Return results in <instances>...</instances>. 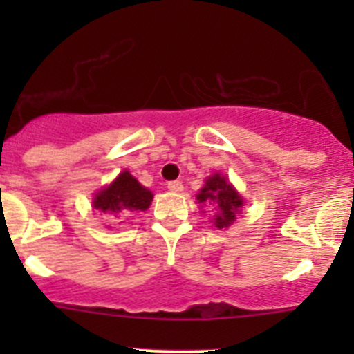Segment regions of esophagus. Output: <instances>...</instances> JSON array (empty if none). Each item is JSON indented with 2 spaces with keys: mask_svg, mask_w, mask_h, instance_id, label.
<instances>
[{
  "mask_svg": "<svg viewBox=\"0 0 354 354\" xmlns=\"http://www.w3.org/2000/svg\"><path fill=\"white\" fill-rule=\"evenodd\" d=\"M167 188H169V192H173V194H180V192H183V183H181V181H169V183H167Z\"/></svg>",
  "mask_w": 354,
  "mask_h": 354,
  "instance_id": "1",
  "label": "esophagus"
}]
</instances>
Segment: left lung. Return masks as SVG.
<instances>
[{
    "mask_svg": "<svg viewBox=\"0 0 354 354\" xmlns=\"http://www.w3.org/2000/svg\"><path fill=\"white\" fill-rule=\"evenodd\" d=\"M197 200L198 203L214 210L212 223L217 230L230 227L243 207V197L227 181V178L219 173H214L207 178L205 185L198 192Z\"/></svg>",
    "mask_w": 354,
    "mask_h": 354,
    "instance_id": "obj_1",
    "label": "left lung"
}]
</instances>
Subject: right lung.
<instances>
[{
    "label": "right lung",
    "mask_w": 354,
    "mask_h": 354,
    "mask_svg": "<svg viewBox=\"0 0 354 354\" xmlns=\"http://www.w3.org/2000/svg\"><path fill=\"white\" fill-rule=\"evenodd\" d=\"M152 198L154 195L151 190L142 187L137 178L131 176L130 171H123L113 183L95 194L92 207L104 212V216L113 223H123L124 217L135 210H147Z\"/></svg>",
    "instance_id": "right-lung-1"
}]
</instances>
